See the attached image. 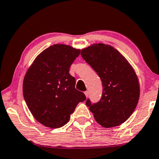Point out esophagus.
Returning a JSON list of instances; mask_svg holds the SVG:
<instances>
[{"instance_id":"1","label":"esophagus","mask_w":159,"mask_h":159,"mask_svg":"<svg viewBox=\"0 0 159 159\" xmlns=\"http://www.w3.org/2000/svg\"><path fill=\"white\" fill-rule=\"evenodd\" d=\"M84 93H85V95H86V98H88V97H89V91H85V92H84Z\"/></svg>"}]
</instances>
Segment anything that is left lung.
<instances>
[{"label":"left lung","mask_w":159,"mask_h":159,"mask_svg":"<svg viewBox=\"0 0 159 159\" xmlns=\"http://www.w3.org/2000/svg\"><path fill=\"white\" fill-rule=\"evenodd\" d=\"M80 55L101 78L103 94L98 103L86 106L95 120L104 128L118 126L129 119L140 96L136 72L127 59L111 45L93 43L81 50Z\"/></svg>","instance_id":"1"}]
</instances>
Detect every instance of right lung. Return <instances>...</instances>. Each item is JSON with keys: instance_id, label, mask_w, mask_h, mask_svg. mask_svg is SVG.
<instances>
[{"instance_id": "obj_1", "label": "right lung", "mask_w": 159, "mask_h": 159, "mask_svg": "<svg viewBox=\"0 0 159 159\" xmlns=\"http://www.w3.org/2000/svg\"><path fill=\"white\" fill-rule=\"evenodd\" d=\"M79 48L54 44L38 56L25 73L23 93L28 109L40 124L58 129L69 121L79 102L86 100L75 89L69 68L79 56Z\"/></svg>"}]
</instances>
